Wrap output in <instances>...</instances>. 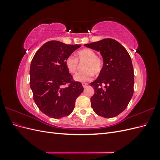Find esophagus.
Instances as JSON below:
<instances>
[{"label":"esophagus","mask_w":160,"mask_h":160,"mask_svg":"<svg viewBox=\"0 0 160 160\" xmlns=\"http://www.w3.org/2000/svg\"><path fill=\"white\" fill-rule=\"evenodd\" d=\"M82 85H83V88H85L88 85V83H82Z\"/></svg>","instance_id":"1"}]
</instances>
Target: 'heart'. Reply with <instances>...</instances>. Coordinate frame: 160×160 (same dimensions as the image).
<instances>
[{
    "label": "heart",
    "instance_id": "obj_1",
    "mask_svg": "<svg viewBox=\"0 0 160 160\" xmlns=\"http://www.w3.org/2000/svg\"><path fill=\"white\" fill-rule=\"evenodd\" d=\"M76 58L72 55L69 56L65 59V65L67 70L72 73L78 67V61H85L83 65V71L77 72L73 76L75 81L78 82H87L92 79L93 72L98 74L103 68V60L101 57L97 56L94 51L88 48L81 49L76 52Z\"/></svg>",
    "mask_w": 160,
    "mask_h": 160
}]
</instances>
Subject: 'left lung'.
Wrapping results in <instances>:
<instances>
[{"label":"left lung","mask_w":160,"mask_h":160,"mask_svg":"<svg viewBox=\"0 0 160 160\" xmlns=\"http://www.w3.org/2000/svg\"><path fill=\"white\" fill-rule=\"evenodd\" d=\"M100 52L103 57L102 70L91 83L95 89L91 98L95 113L105 118H114L126 109L133 94L134 72L128 52L119 42L105 38L84 45ZM102 84H105L103 88Z\"/></svg>","instance_id":"obj_1"}]
</instances>
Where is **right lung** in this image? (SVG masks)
I'll use <instances>...</instances> for the list:
<instances>
[{
  "mask_svg": "<svg viewBox=\"0 0 160 160\" xmlns=\"http://www.w3.org/2000/svg\"><path fill=\"white\" fill-rule=\"evenodd\" d=\"M80 47L51 41L45 43L32 58L30 87L33 99L41 112L51 118L70 115L77 97L83 93L82 84L72 80L65 65V59ZM68 83V86L64 87Z\"/></svg>",
  "mask_w": 160,
  "mask_h": 160,
  "instance_id": "1",
  "label": "right lung"
}]
</instances>
